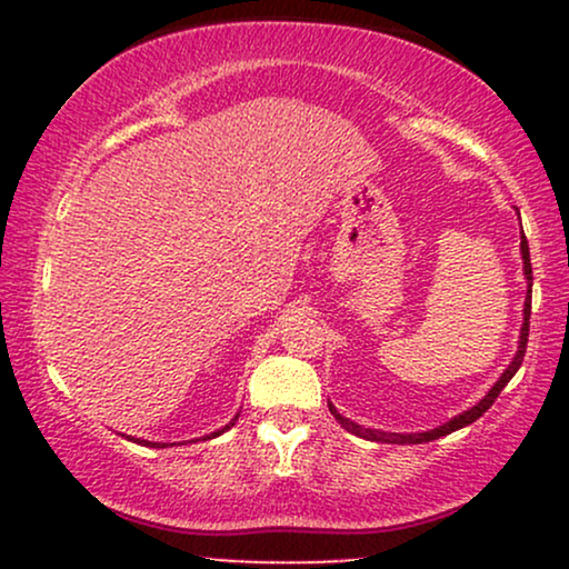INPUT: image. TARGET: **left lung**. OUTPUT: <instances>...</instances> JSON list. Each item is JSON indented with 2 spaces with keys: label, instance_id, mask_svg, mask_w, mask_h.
<instances>
[{
  "label": "left lung",
  "instance_id": "obj_1",
  "mask_svg": "<svg viewBox=\"0 0 569 569\" xmlns=\"http://www.w3.org/2000/svg\"><path fill=\"white\" fill-rule=\"evenodd\" d=\"M520 253H523V271H526V279H528V300H526V306H523V326H520V339H518V352H516V357H512V362L508 365V370L502 372L500 376V380H497V383L489 388V393L485 396V399H481L477 407H471V409H466L463 415H458V417H453L450 419V422H446V425H440V427H435V430H430V432H411V435H401V432H380V430H370V427H362V425H357V422H352V419H347V417H341L339 411H337V407H333V403H329V411L333 417H337V422L345 427L347 432H352V435H357V438H365V440H372V442H396V446H417V442H430V440H438V438H442V435H450V432H456V430H461V427H466V425H471V422H477V419L485 415V411L492 407L495 403V399L497 396H500V391L505 386L510 383V378L516 376L518 372V368L520 365H523V357H526V345H528V318H531V282H533V271H531V253H528V240H526V236H520Z\"/></svg>",
  "mask_w": 569,
  "mask_h": 569
}]
</instances>
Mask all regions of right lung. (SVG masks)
<instances>
[{"mask_svg":"<svg viewBox=\"0 0 569 569\" xmlns=\"http://www.w3.org/2000/svg\"><path fill=\"white\" fill-rule=\"evenodd\" d=\"M238 419V417H236ZM236 419H230V425H224L222 430H217V432H212V435H207L204 440H209V438H217V435H222L224 430H230L232 425H236ZM129 440H134V442H139V446H150V448H166V442H150V440H137V438H129Z\"/></svg>","mask_w":569,"mask_h":569,"instance_id":"add662e5","label":"right lung"}]
</instances>
